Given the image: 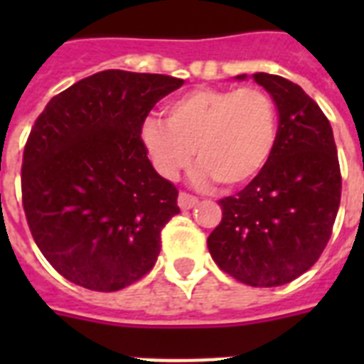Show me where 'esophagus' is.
Segmentation results:
<instances>
[{"label":"esophagus","instance_id":"34e87169","mask_svg":"<svg viewBox=\"0 0 364 364\" xmlns=\"http://www.w3.org/2000/svg\"><path fill=\"white\" fill-rule=\"evenodd\" d=\"M198 204V198H194L191 194L187 193H181L179 194V198H177V205L181 208V210H191L194 205Z\"/></svg>","mask_w":364,"mask_h":364}]
</instances>
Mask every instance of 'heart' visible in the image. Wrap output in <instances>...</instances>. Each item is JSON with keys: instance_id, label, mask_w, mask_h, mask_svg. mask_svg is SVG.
<instances>
[{"instance_id": "heart-1", "label": "heart", "mask_w": 364, "mask_h": 364, "mask_svg": "<svg viewBox=\"0 0 364 364\" xmlns=\"http://www.w3.org/2000/svg\"><path fill=\"white\" fill-rule=\"evenodd\" d=\"M166 122L147 119L141 141L164 179L196 160L193 181L238 188L255 181L277 141L274 100L259 88H194L166 105Z\"/></svg>"}]
</instances>
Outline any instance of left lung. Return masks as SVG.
Returning a JSON list of instances; mask_svg holds the SVG:
<instances>
[{
	"label": "left lung",
	"instance_id": "1",
	"mask_svg": "<svg viewBox=\"0 0 364 364\" xmlns=\"http://www.w3.org/2000/svg\"><path fill=\"white\" fill-rule=\"evenodd\" d=\"M247 75H238L243 81ZM277 109V141L255 181L219 204L208 249L217 266L251 287H279L316 264L333 232L342 177L331 122L294 82L253 73Z\"/></svg>",
	"mask_w": 364,
	"mask_h": 364
}]
</instances>
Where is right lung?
Wrapping results in <instances>:
<instances>
[{
    "label": "right lung",
    "mask_w": 364,
    "mask_h": 364,
    "mask_svg": "<svg viewBox=\"0 0 364 364\" xmlns=\"http://www.w3.org/2000/svg\"><path fill=\"white\" fill-rule=\"evenodd\" d=\"M183 82L105 70L37 117L22 160V204L37 247L71 283L111 293L156 262L160 232L179 208L177 188L147 159L141 126Z\"/></svg>",
    "instance_id": "right-lung-1"
}]
</instances>
